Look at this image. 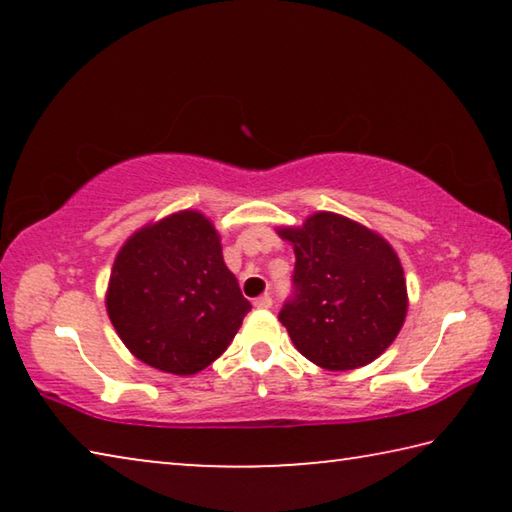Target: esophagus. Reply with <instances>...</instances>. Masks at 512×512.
Instances as JSON below:
<instances>
[{
    "label": "esophagus",
    "instance_id": "esophagus-1",
    "mask_svg": "<svg viewBox=\"0 0 512 512\" xmlns=\"http://www.w3.org/2000/svg\"><path fill=\"white\" fill-rule=\"evenodd\" d=\"M255 307H257V309H271V307H273V298L268 296V293H264V296H259V298L255 300Z\"/></svg>",
    "mask_w": 512,
    "mask_h": 512
}]
</instances>
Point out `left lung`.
Returning a JSON list of instances; mask_svg holds the SVG:
<instances>
[{
    "mask_svg": "<svg viewBox=\"0 0 512 512\" xmlns=\"http://www.w3.org/2000/svg\"><path fill=\"white\" fill-rule=\"evenodd\" d=\"M296 253L293 298L280 323L302 357L325 370L375 361L400 334L406 280L400 257L377 232L334 212H316L300 228H280Z\"/></svg>",
    "mask_w": 512,
    "mask_h": 512,
    "instance_id": "8db88e82",
    "label": "left lung"
}]
</instances>
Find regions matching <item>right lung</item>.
Wrapping results in <instances>:
<instances>
[{"label":"right lung","instance_id":"obj_1","mask_svg":"<svg viewBox=\"0 0 512 512\" xmlns=\"http://www.w3.org/2000/svg\"><path fill=\"white\" fill-rule=\"evenodd\" d=\"M106 309L137 359L185 377L221 357L250 302L223 262L212 221L183 210L128 237L112 264Z\"/></svg>","mask_w":512,"mask_h":512}]
</instances>
